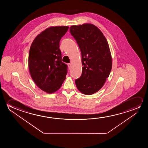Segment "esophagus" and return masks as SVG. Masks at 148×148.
<instances>
[{"mask_svg": "<svg viewBox=\"0 0 148 148\" xmlns=\"http://www.w3.org/2000/svg\"><path fill=\"white\" fill-rule=\"evenodd\" d=\"M68 67H69V69H71V67H72L71 64H68Z\"/></svg>", "mask_w": 148, "mask_h": 148, "instance_id": "34e87169", "label": "esophagus"}]
</instances>
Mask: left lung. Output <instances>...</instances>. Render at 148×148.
<instances>
[{
  "instance_id": "left-lung-1",
  "label": "left lung",
  "mask_w": 148,
  "mask_h": 148,
  "mask_svg": "<svg viewBox=\"0 0 148 148\" xmlns=\"http://www.w3.org/2000/svg\"><path fill=\"white\" fill-rule=\"evenodd\" d=\"M70 31L81 51L83 66L81 76L75 84L81 93L91 95L103 87L111 71L109 44L101 31L92 24L74 25Z\"/></svg>"
}]
</instances>
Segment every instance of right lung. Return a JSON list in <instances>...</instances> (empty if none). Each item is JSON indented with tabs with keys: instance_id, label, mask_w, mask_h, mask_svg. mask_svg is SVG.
Returning <instances> with one entry per match:
<instances>
[{
	"instance_id": "right-lung-1",
	"label": "right lung",
	"mask_w": 148,
	"mask_h": 148,
	"mask_svg": "<svg viewBox=\"0 0 148 148\" xmlns=\"http://www.w3.org/2000/svg\"><path fill=\"white\" fill-rule=\"evenodd\" d=\"M68 26H52L45 29L34 39L29 54V72L35 83L43 91H57L66 79L67 66L62 62L61 38Z\"/></svg>"
}]
</instances>
